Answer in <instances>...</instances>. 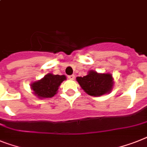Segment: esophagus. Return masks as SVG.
Masks as SVG:
<instances>
[{
	"instance_id": "obj_1",
	"label": "esophagus",
	"mask_w": 147,
	"mask_h": 147,
	"mask_svg": "<svg viewBox=\"0 0 147 147\" xmlns=\"http://www.w3.org/2000/svg\"><path fill=\"white\" fill-rule=\"evenodd\" d=\"M67 77H68L69 80H74L75 76H74V75H71V76H68Z\"/></svg>"
}]
</instances>
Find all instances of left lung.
Masks as SVG:
<instances>
[{
    "label": "left lung",
    "instance_id": "left-lung-1",
    "mask_svg": "<svg viewBox=\"0 0 147 147\" xmlns=\"http://www.w3.org/2000/svg\"><path fill=\"white\" fill-rule=\"evenodd\" d=\"M79 85L88 95L94 97L109 94L114 85L113 75L110 73L100 74L91 70L86 76H77L76 78Z\"/></svg>",
    "mask_w": 147,
    "mask_h": 147
}]
</instances>
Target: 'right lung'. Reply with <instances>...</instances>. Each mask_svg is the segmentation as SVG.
Segmentation results:
<instances>
[{"label":"right lung","instance_id":"right-lung-1","mask_svg":"<svg viewBox=\"0 0 147 147\" xmlns=\"http://www.w3.org/2000/svg\"><path fill=\"white\" fill-rule=\"evenodd\" d=\"M66 80L65 75H54L49 73L40 80L33 82L31 88L35 96L40 99L53 98L58 92L61 82Z\"/></svg>","mask_w":147,"mask_h":147}]
</instances>
